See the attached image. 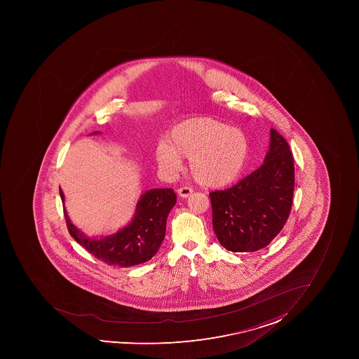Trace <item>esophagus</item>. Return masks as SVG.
I'll list each match as a JSON object with an SVG mask.
<instances>
[{"instance_id": "obj_1", "label": "esophagus", "mask_w": 359, "mask_h": 359, "mask_svg": "<svg viewBox=\"0 0 359 359\" xmlns=\"http://www.w3.org/2000/svg\"><path fill=\"white\" fill-rule=\"evenodd\" d=\"M192 193L193 189H189V187H180V189H177V194L182 196V198H189Z\"/></svg>"}]
</instances>
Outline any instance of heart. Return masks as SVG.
Segmentation results:
<instances>
[{"label": "heart", "mask_w": 359, "mask_h": 359, "mask_svg": "<svg viewBox=\"0 0 359 359\" xmlns=\"http://www.w3.org/2000/svg\"><path fill=\"white\" fill-rule=\"evenodd\" d=\"M167 142H160L156 159L174 172L182 156L189 158V170L196 182L207 187H222L234 182L245 168L249 144L245 132L212 118L196 117L170 130Z\"/></svg>", "instance_id": "obj_1"}]
</instances>
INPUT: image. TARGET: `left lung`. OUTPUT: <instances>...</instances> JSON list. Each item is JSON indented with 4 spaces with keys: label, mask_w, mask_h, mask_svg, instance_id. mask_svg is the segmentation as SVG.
<instances>
[{
    "label": "left lung",
    "mask_w": 359,
    "mask_h": 359,
    "mask_svg": "<svg viewBox=\"0 0 359 359\" xmlns=\"http://www.w3.org/2000/svg\"><path fill=\"white\" fill-rule=\"evenodd\" d=\"M294 187V156L287 140L271 128L262 166L231 189L210 193L220 245L233 252L269 245L290 215Z\"/></svg>",
    "instance_id": "1"
}]
</instances>
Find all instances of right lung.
Returning <instances> with one entry per match:
<instances>
[{
	"label": "right lung",
	"instance_id": "right-lung-1",
	"mask_svg": "<svg viewBox=\"0 0 359 359\" xmlns=\"http://www.w3.org/2000/svg\"><path fill=\"white\" fill-rule=\"evenodd\" d=\"M98 133V132H93ZM62 201L65 194L60 189ZM177 203L172 189H149L137 203L131 224L107 238H90L70 222L65 210L69 233L83 248L109 266H131L152 259L166 233V220Z\"/></svg>",
	"mask_w": 359,
	"mask_h": 359
}]
</instances>
